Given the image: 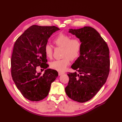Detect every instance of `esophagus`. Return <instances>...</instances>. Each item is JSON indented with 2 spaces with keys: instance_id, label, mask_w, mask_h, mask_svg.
Segmentation results:
<instances>
[{
  "instance_id": "esophagus-1",
  "label": "esophagus",
  "mask_w": 122,
  "mask_h": 122,
  "mask_svg": "<svg viewBox=\"0 0 122 122\" xmlns=\"http://www.w3.org/2000/svg\"><path fill=\"white\" fill-rule=\"evenodd\" d=\"M65 74L64 72H58V75H59V76H61V75H63V74Z\"/></svg>"
}]
</instances>
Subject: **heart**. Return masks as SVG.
Listing matches in <instances>:
<instances>
[{"label": "heart", "instance_id": "1", "mask_svg": "<svg viewBox=\"0 0 122 122\" xmlns=\"http://www.w3.org/2000/svg\"><path fill=\"white\" fill-rule=\"evenodd\" d=\"M53 42L57 47L62 48V58L51 62L50 67L57 71L64 72L70 64V60H75L79 56L82 47L81 41L79 38H71V36L60 33L54 39ZM44 53L48 58L52 57L53 49L49 44H46L44 47Z\"/></svg>", "mask_w": 122, "mask_h": 122}]
</instances>
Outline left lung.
Instances as JSON below:
<instances>
[{
    "label": "left lung",
    "instance_id": "8db88e82",
    "mask_svg": "<svg viewBox=\"0 0 122 122\" xmlns=\"http://www.w3.org/2000/svg\"><path fill=\"white\" fill-rule=\"evenodd\" d=\"M69 32L82 42L79 57L71 68L78 72L67 74L69 77L65 92L73 100L83 103L90 100L106 82L109 72V50L99 33L89 26L73 29Z\"/></svg>",
    "mask_w": 122,
    "mask_h": 122
}]
</instances>
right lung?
Returning <instances> with one entry per match:
<instances>
[{
	"instance_id": "1",
	"label": "right lung",
	"mask_w": 122,
	"mask_h": 122,
	"mask_svg": "<svg viewBox=\"0 0 122 122\" xmlns=\"http://www.w3.org/2000/svg\"><path fill=\"white\" fill-rule=\"evenodd\" d=\"M60 30L55 26L32 25L15 43L11 58V74L17 88L31 101H39L49 94L51 84L58 76L56 70L48 69L37 73L36 68L48 67L44 47L53 32Z\"/></svg>"
}]
</instances>
